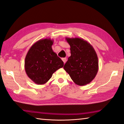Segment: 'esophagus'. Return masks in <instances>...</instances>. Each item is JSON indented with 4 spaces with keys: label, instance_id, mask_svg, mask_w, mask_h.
I'll return each mask as SVG.
<instances>
[{
    "label": "esophagus",
    "instance_id": "esophagus-1",
    "mask_svg": "<svg viewBox=\"0 0 124 124\" xmlns=\"http://www.w3.org/2000/svg\"><path fill=\"white\" fill-rule=\"evenodd\" d=\"M62 60L63 61V62H64V64H65L66 62V58H62Z\"/></svg>",
    "mask_w": 124,
    "mask_h": 124
}]
</instances>
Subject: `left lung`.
I'll use <instances>...</instances> for the list:
<instances>
[{"mask_svg": "<svg viewBox=\"0 0 124 124\" xmlns=\"http://www.w3.org/2000/svg\"><path fill=\"white\" fill-rule=\"evenodd\" d=\"M70 46L71 56L64 68L74 82L79 86L89 84L98 70V59L94 48L80 38H65Z\"/></svg>", "mask_w": 124, "mask_h": 124, "instance_id": "1", "label": "left lung"}]
</instances>
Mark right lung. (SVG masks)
<instances>
[{
    "label": "right lung",
    "mask_w": 124,
    "mask_h": 124,
    "mask_svg": "<svg viewBox=\"0 0 124 124\" xmlns=\"http://www.w3.org/2000/svg\"><path fill=\"white\" fill-rule=\"evenodd\" d=\"M54 40L40 39L32 45L25 57V69L28 77L37 85L46 84L64 62L53 52Z\"/></svg>",
    "instance_id": "1"
}]
</instances>
